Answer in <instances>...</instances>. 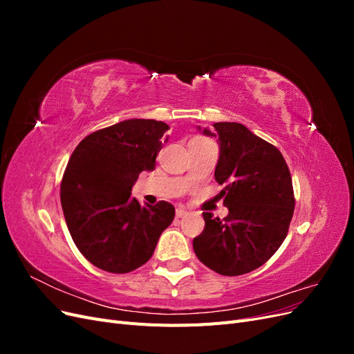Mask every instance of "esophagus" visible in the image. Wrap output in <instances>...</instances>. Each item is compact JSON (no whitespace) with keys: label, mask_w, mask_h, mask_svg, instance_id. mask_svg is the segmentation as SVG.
<instances>
[{"label":"esophagus","mask_w":354,"mask_h":354,"mask_svg":"<svg viewBox=\"0 0 354 354\" xmlns=\"http://www.w3.org/2000/svg\"><path fill=\"white\" fill-rule=\"evenodd\" d=\"M189 214V211H186V209H183V208H177V211H176V217L177 218H183V217H186Z\"/></svg>","instance_id":"1"}]
</instances>
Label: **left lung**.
I'll return each mask as SVG.
<instances>
[{
    "label": "left lung",
    "mask_w": 354,
    "mask_h": 354,
    "mask_svg": "<svg viewBox=\"0 0 354 354\" xmlns=\"http://www.w3.org/2000/svg\"><path fill=\"white\" fill-rule=\"evenodd\" d=\"M201 130V127H198ZM220 158L216 181L229 208L223 220L202 212L203 232L194 239L201 263L223 276H239L259 269L279 250L292 220L295 198L292 178L279 149L238 122H216Z\"/></svg>",
    "instance_id": "1"
}]
</instances>
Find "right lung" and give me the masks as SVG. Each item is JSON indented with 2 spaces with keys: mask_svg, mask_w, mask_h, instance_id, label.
<instances>
[{
  "mask_svg": "<svg viewBox=\"0 0 354 354\" xmlns=\"http://www.w3.org/2000/svg\"><path fill=\"white\" fill-rule=\"evenodd\" d=\"M168 125L127 120L102 128L75 147L60 185L71 236L91 264L128 273L153 255L158 239L174 220L169 202L140 205L131 189L142 171H153Z\"/></svg>",
  "mask_w": 354,
  "mask_h": 354,
  "instance_id": "1",
  "label": "right lung"
}]
</instances>
